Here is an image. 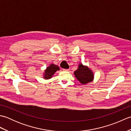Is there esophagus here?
Returning <instances> with one entry per match:
<instances>
[{"label":"esophagus","mask_w":131,"mask_h":131,"mask_svg":"<svg viewBox=\"0 0 131 131\" xmlns=\"http://www.w3.org/2000/svg\"><path fill=\"white\" fill-rule=\"evenodd\" d=\"M63 70L64 71H69V69H63Z\"/></svg>","instance_id":"34e87169"}]
</instances>
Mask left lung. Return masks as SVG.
<instances>
[{"label": "left lung", "instance_id": "obj_1", "mask_svg": "<svg viewBox=\"0 0 131 131\" xmlns=\"http://www.w3.org/2000/svg\"><path fill=\"white\" fill-rule=\"evenodd\" d=\"M74 74L76 78L82 84H86L92 82L94 79L92 70L87 66L83 65L82 63H79L78 68L74 72Z\"/></svg>", "mask_w": 131, "mask_h": 131}]
</instances>
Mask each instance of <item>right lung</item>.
Instances as JSON below:
<instances>
[{
	"label": "right lung",
	"mask_w": 131,
	"mask_h": 131,
	"mask_svg": "<svg viewBox=\"0 0 131 131\" xmlns=\"http://www.w3.org/2000/svg\"><path fill=\"white\" fill-rule=\"evenodd\" d=\"M58 70H60L59 66L53 63H51L46 68L43 73V78L44 79H49L53 77L54 73Z\"/></svg>",
	"instance_id": "1"
}]
</instances>
